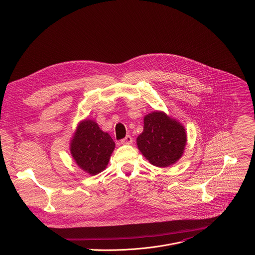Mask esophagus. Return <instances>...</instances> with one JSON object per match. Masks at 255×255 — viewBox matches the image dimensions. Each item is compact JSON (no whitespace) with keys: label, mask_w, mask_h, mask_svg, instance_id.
Listing matches in <instances>:
<instances>
[{"label":"esophagus","mask_w":255,"mask_h":255,"mask_svg":"<svg viewBox=\"0 0 255 255\" xmlns=\"http://www.w3.org/2000/svg\"><path fill=\"white\" fill-rule=\"evenodd\" d=\"M133 142V139L130 135H127L124 139L121 140V144H125V145H129V144H132Z\"/></svg>","instance_id":"obj_1"}]
</instances>
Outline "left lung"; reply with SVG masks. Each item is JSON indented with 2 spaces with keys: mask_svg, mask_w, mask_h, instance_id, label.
I'll return each mask as SVG.
<instances>
[{
  "mask_svg": "<svg viewBox=\"0 0 255 255\" xmlns=\"http://www.w3.org/2000/svg\"><path fill=\"white\" fill-rule=\"evenodd\" d=\"M136 142L140 152L152 165L167 167L183 156L187 132L177 120L162 111H154L144 116L143 131Z\"/></svg>",
  "mask_w": 255,
  "mask_h": 255,
  "instance_id": "8db88e82",
  "label": "left lung"
}]
</instances>
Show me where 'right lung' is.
Masks as SVG:
<instances>
[{"mask_svg": "<svg viewBox=\"0 0 255 255\" xmlns=\"http://www.w3.org/2000/svg\"><path fill=\"white\" fill-rule=\"evenodd\" d=\"M70 154L77 165L90 175L103 171L115 149V142L91 119L81 121L69 143Z\"/></svg>", "mask_w": 255, "mask_h": 255, "instance_id": "add662e5", "label": "right lung"}]
</instances>
